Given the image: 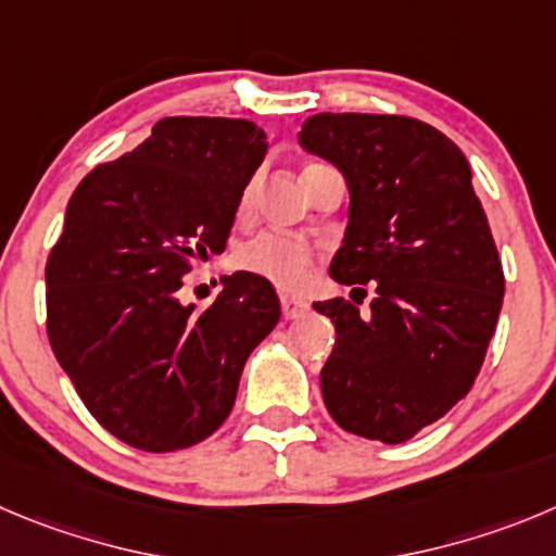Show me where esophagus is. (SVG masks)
<instances>
[{"label":"esophagus","instance_id":"obj_1","mask_svg":"<svg viewBox=\"0 0 556 556\" xmlns=\"http://www.w3.org/2000/svg\"><path fill=\"white\" fill-rule=\"evenodd\" d=\"M309 313V304L295 295H282V315L288 320H299Z\"/></svg>","mask_w":556,"mask_h":556}]
</instances>
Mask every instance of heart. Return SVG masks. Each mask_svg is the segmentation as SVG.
Listing matches in <instances>:
<instances>
[{
	"mask_svg": "<svg viewBox=\"0 0 556 556\" xmlns=\"http://www.w3.org/2000/svg\"><path fill=\"white\" fill-rule=\"evenodd\" d=\"M252 194L254 186H247L241 194V211H247ZM236 263L241 271L268 279L277 288L299 290L313 277L315 249L282 232H261L243 243L241 252L236 254Z\"/></svg>",
	"mask_w": 556,
	"mask_h": 556,
	"instance_id": "1",
	"label": "heart"
}]
</instances>
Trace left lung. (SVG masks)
Instances as JSON below:
<instances>
[{
    "label": "left lung",
    "mask_w": 556,
    "mask_h": 556,
    "mask_svg": "<svg viewBox=\"0 0 556 556\" xmlns=\"http://www.w3.org/2000/svg\"><path fill=\"white\" fill-rule=\"evenodd\" d=\"M299 142L351 191L329 274L354 302H315L337 329L324 403L342 430L403 444L469 395L500 320L505 274L469 161L403 114H315Z\"/></svg>",
    "instance_id": "left-lung-1"
}]
</instances>
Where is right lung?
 Listing matches in <instances>:
<instances>
[{"mask_svg":"<svg viewBox=\"0 0 556 556\" xmlns=\"http://www.w3.org/2000/svg\"><path fill=\"white\" fill-rule=\"evenodd\" d=\"M266 134L236 117H164L67 202L46 261V331L87 412L121 442L175 453L219 430L279 299L225 277L205 309L180 304L194 261L225 252Z\"/></svg>","mask_w":556,"mask_h":556,"instance_id":"add662e5","label":"right lung"}]
</instances>
